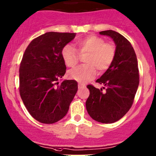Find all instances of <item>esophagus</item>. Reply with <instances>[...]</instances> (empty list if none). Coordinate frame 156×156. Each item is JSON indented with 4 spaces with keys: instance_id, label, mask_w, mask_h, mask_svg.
Returning <instances> with one entry per match:
<instances>
[{
    "instance_id": "34e87169",
    "label": "esophagus",
    "mask_w": 156,
    "mask_h": 156,
    "mask_svg": "<svg viewBox=\"0 0 156 156\" xmlns=\"http://www.w3.org/2000/svg\"><path fill=\"white\" fill-rule=\"evenodd\" d=\"M78 87L79 89L83 88V87H85V84H83V83H78Z\"/></svg>"
}]
</instances>
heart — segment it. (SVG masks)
I'll use <instances>...</instances> for the list:
<instances>
[{"mask_svg":"<svg viewBox=\"0 0 156 156\" xmlns=\"http://www.w3.org/2000/svg\"><path fill=\"white\" fill-rule=\"evenodd\" d=\"M76 46L81 55L87 54L84 59L86 65L79 66L68 71V76L79 82H87L96 74V69L102 73L109 67L115 57L112 44L104 43L101 37L89 35L77 41ZM62 58L68 66H74L78 62V52L71 45H66L61 52Z\"/></svg>","mask_w":156,"mask_h":156,"instance_id":"b5f03b06","label":"heart"}]
</instances>
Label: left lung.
Wrapping results in <instances>:
<instances>
[{
  "label": "left lung",
  "instance_id": "left-lung-1",
  "mask_svg": "<svg viewBox=\"0 0 156 156\" xmlns=\"http://www.w3.org/2000/svg\"><path fill=\"white\" fill-rule=\"evenodd\" d=\"M99 33L112 39L115 52L112 64L96 81L104 87L98 89L87 86L90 93L86 108L95 121L112 124L121 119L133 105L139 84L138 61L131 44L122 35L113 30Z\"/></svg>",
  "mask_w": 156,
  "mask_h": 156
}]
</instances>
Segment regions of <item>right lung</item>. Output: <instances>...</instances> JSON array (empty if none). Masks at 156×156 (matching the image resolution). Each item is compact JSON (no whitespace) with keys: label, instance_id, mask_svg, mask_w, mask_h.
<instances>
[{"label":"right lung","instance_id":"obj_1","mask_svg":"<svg viewBox=\"0 0 156 156\" xmlns=\"http://www.w3.org/2000/svg\"><path fill=\"white\" fill-rule=\"evenodd\" d=\"M76 34L46 32L26 49L19 69L20 95L32 117L43 124L62 119L74 98L78 83L59 80L66 73L61 52Z\"/></svg>","mask_w":156,"mask_h":156}]
</instances>
